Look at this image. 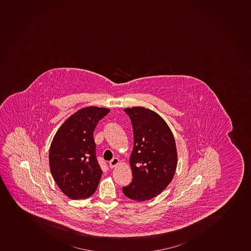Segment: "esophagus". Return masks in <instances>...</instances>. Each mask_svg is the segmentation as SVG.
Masks as SVG:
<instances>
[{"label": "esophagus", "instance_id": "esophagus-1", "mask_svg": "<svg viewBox=\"0 0 251 251\" xmlns=\"http://www.w3.org/2000/svg\"><path fill=\"white\" fill-rule=\"evenodd\" d=\"M120 164V160L118 158H113L112 161L109 162V166L110 168H114V167H117V166H118Z\"/></svg>", "mask_w": 251, "mask_h": 251}]
</instances>
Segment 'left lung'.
Here are the masks:
<instances>
[{"label":"left lung","mask_w":251,"mask_h":251,"mask_svg":"<svg viewBox=\"0 0 251 251\" xmlns=\"http://www.w3.org/2000/svg\"><path fill=\"white\" fill-rule=\"evenodd\" d=\"M131 120L134 149L129 157L133 180L122 191L129 199L145 201L167 188L176 174L178 154L171 128L156 112L125 108Z\"/></svg>","instance_id":"left-lung-1"}]
</instances>
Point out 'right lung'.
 <instances>
[{"label":"right lung","mask_w":251,"mask_h":251,"mask_svg":"<svg viewBox=\"0 0 251 251\" xmlns=\"http://www.w3.org/2000/svg\"><path fill=\"white\" fill-rule=\"evenodd\" d=\"M109 112L105 107H84L63 122L52 140L50 172L58 187L71 199H85L97 189L102 171L96 158L93 133Z\"/></svg>","instance_id":"add662e5"}]
</instances>
